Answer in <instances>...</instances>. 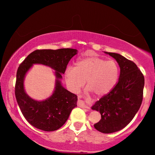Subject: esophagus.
Masks as SVG:
<instances>
[{"instance_id": "34e87169", "label": "esophagus", "mask_w": 155, "mask_h": 155, "mask_svg": "<svg viewBox=\"0 0 155 155\" xmlns=\"http://www.w3.org/2000/svg\"><path fill=\"white\" fill-rule=\"evenodd\" d=\"M79 98L80 99L81 97H79ZM78 103H79V105L80 106V107H84V108H88V107L86 104L85 101H84V100H82V99H79V100H78Z\"/></svg>"}]
</instances>
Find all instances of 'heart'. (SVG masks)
<instances>
[{"instance_id":"1","label":"heart","mask_w":155,"mask_h":155,"mask_svg":"<svg viewBox=\"0 0 155 155\" xmlns=\"http://www.w3.org/2000/svg\"><path fill=\"white\" fill-rule=\"evenodd\" d=\"M119 68L115 61L88 57L78 61L75 67H68L65 80L71 92L77 93L87 80L88 91L98 97L107 94L118 81Z\"/></svg>"}]
</instances>
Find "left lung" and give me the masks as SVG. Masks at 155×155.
<instances>
[{"label": "left lung", "mask_w": 155, "mask_h": 155, "mask_svg": "<svg viewBox=\"0 0 155 155\" xmlns=\"http://www.w3.org/2000/svg\"><path fill=\"white\" fill-rule=\"evenodd\" d=\"M120 67L117 84L109 93L95 102L92 109L99 111L101 120L94 125L103 133H111L125 128L134 118L143 101L145 78L135 63L116 53L105 52Z\"/></svg>", "instance_id": "left-lung-1"}]
</instances>
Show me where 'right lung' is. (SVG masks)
Returning <instances> with one entry per match:
<instances>
[{"mask_svg":"<svg viewBox=\"0 0 155 155\" xmlns=\"http://www.w3.org/2000/svg\"><path fill=\"white\" fill-rule=\"evenodd\" d=\"M77 53L78 50L73 48L36 50L20 65L15 93L22 114L31 126L44 131L58 130L66 122L72 110L77 107V95L63 87L61 82L68 63ZM34 64L46 65L55 71L54 91L51 96L43 101L31 99L24 90L25 75Z\"/></svg>","mask_w":155,"mask_h":155,"instance_id":"add662e5","label":"right lung"}]
</instances>
